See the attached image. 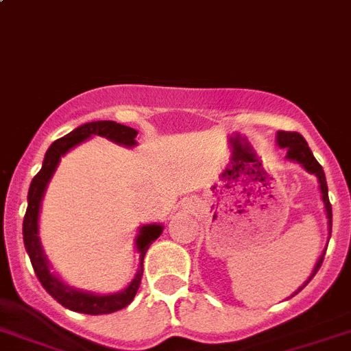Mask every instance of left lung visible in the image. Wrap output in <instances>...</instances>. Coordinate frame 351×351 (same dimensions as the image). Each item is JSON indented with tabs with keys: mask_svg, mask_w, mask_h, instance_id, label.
I'll list each match as a JSON object with an SVG mask.
<instances>
[{
	"mask_svg": "<svg viewBox=\"0 0 351 351\" xmlns=\"http://www.w3.org/2000/svg\"><path fill=\"white\" fill-rule=\"evenodd\" d=\"M276 143H278V146H280V148H285V152H287L285 158H287V160L298 162L300 166L307 171V173H311V175H316L317 184H319V191H321V199H323V205H325L326 219H328V234H332V205H330V199H328V187H326L325 171H323V167L319 166V162H317L316 158H314V155H312L307 141L303 139L298 132H282L280 130V132H276ZM323 257H325V252H323V255L317 258L316 266H314V271H312L311 276H308V280L305 282V284H303L302 287L296 291V293H300V291H302L303 287H305V285H307L312 278H314V275H316L317 269L321 267Z\"/></svg>",
	"mask_w": 351,
	"mask_h": 351,
	"instance_id": "left-lung-1",
	"label": "left lung"
}]
</instances>
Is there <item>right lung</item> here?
Segmentation results:
<instances>
[{
    "label": "right lung",
    "instance_id": "add662e5",
    "mask_svg": "<svg viewBox=\"0 0 351 351\" xmlns=\"http://www.w3.org/2000/svg\"><path fill=\"white\" fill-rule=\"evenodd\" d=\"M137 134H139L137 130H134L130 126L119 125L116 121H93V123H85V125L78 126L71 134L64 135V137L57 139L49 146L46 155H44L43 167L34 176V180L30 184L28 208H26L25 221H23V241H25L26 253L30 257L35 275H37L44 289L48 291L58 303H62L64 307L71 308V311L98 316V314H110V312L121 311L126 305H130L132 300L137 294V289H139L141 278H143L144 255L148 252L149 244L155 239H158V235L162 234L164 226L158 225V223H153V225H144L139 228V234L135 237V246H137V252H139V269H137V275L134 276V280L126 285L125 289L112 294H96L89 293V291L75 289V287H71L69 284L62 280L60 276L53 273L48 258L44 255L43 244H40L39 212L46 187H48L60 158L69 149H73L80 143L93 137V135L105 137V139L121 144V146H126V148H134L135 144H137V141H135Z\"/></svg>",
    "mask_w": 351,
    "mask_h": 351
}]
</instances>
